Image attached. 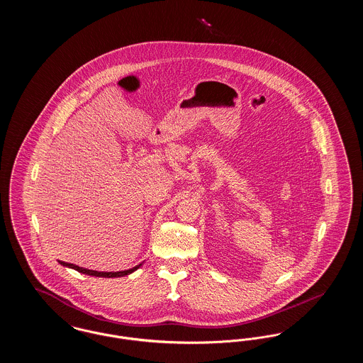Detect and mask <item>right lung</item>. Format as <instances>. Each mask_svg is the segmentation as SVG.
I'll return each mask as SVG.
<instances>
[{"instance_id":"add662e5","label":"right lung","mask_w":363,"mask_h":363,"mask_svg":"<svg viewBox=\"0 0 363 363\" xmlns=\"http://www.w3.org/2000/svg\"><path fill=\"white\" fill-rule=\"evenodd\" d=\"M60 264H61V265H64V267H68V268H72V269H76V271H77V272H80V274H86V275H89V277H125V275H129V274L135 272L136 269H138V268L141 267V264H138V265H136V267H133V268H130V269H126V271H120V272H98V271L86 269V268H83V267H79V265H74V264H69V262H65V261H60Z\"/></svg>"}]
</instances>
